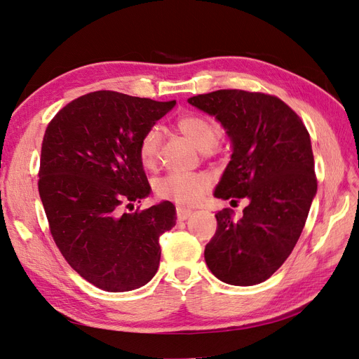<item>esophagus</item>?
<instances>
[{
    "label": "esophagus",
    "instance_id": "obj_1",
    "mask_svg": "<svg viewBox=\"0 0 359 359\" xmlns=\"http://www.w3.org/2000/svg\"><path fill=\"white\" fill-rule=\"evenodd\" d=\"M190 214H191V211L187 210V208H181V206H178V208H177V219H178L180 222L187 220L189 217H190Z\"/></svg>",
    "mask_w": 359,
    "mask_h": 359
}]
</instances>
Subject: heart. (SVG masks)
<instances>
[{
  "label": "heart",
  "mask_w": 359,
  "mask_h": 359,
  "mask_svg": "<svg viewBox=\"0 0 359 359\" xmlns=\"http://www.w3.org/2000/svg\"><path fill=\"white\" fill-rule=\"evenodd\" d=\"M175 127L178 132L202 151L203 156H212L219 149L223 135L222 126L215 119L202 114L181 115ZM161 147V136L157 127H151L140 136L137 144V156L147 169L156 168ZM211 189V178L206 173H168L154 184V191L163 201L178 205L196 203Z\"/></svg>",
  "instance_id": "obj_1"
}]
</instances>
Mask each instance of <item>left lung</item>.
I'll return each instance as SVG.
<instances>
[{
  "mask_svg": "<svg viewBox=\"0 0 359 359\" xmlns=\"http://www.w3.org/2000/svg\"><path fill=\"white\" fill-rule=\"evenodd\" d=\"M189 103L219 119L233 145L214 196L248 202L240 219L231 208L215 214L206 265L227 285L262 283L298 243L318 190L309 130L292 107L265 93L219 90Z\"/></svg>",
  "mask_w": 359,
  "mask_h": 359,
  "instance_id": "8db88e82",
  "label": "left lung"
}]
</instances>
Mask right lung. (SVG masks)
Masks as SVG:
<instances>
[{"label":"right lung","mask_w":359,"mask_h":359,"mask_svg":"<svg viewBox=\"0 0 359 359\" xmlns=\"http://www.w3.org/2000/svg\"><path fill=\"white\" fill-rule=\"evenodd\" d=\"M175 103L94 91L46 127L39 193L50 235L76 273L102 290L137 289L158 269V238L175 226V206L123 208L149 194L137 144Z\"/></svg>","instance_id":"right-lung-1"}]
</instances>
